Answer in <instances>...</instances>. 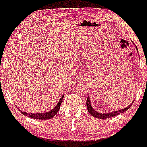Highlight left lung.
Masks as SVG:
<instances>
[{
  "label": "left lung",
  "instance_id": "left-lung-1",
  "mask_svg": "<svg viewBox=\"0 0 147 147\" xmlns=\"http://www.w3.org/2000/svg\"><path fill=\"white\" fill-rule=\"evenodd\" d=\"M136 48H137V47L136 46ZM134 101L129 105V106L126 107V108H124V109L118 110V111L109 112V113H100V112H97L96 110L93 109V107H92V106H91V104H90L89 97L88 96L87 100H86V106H87V110H88V112H89V113L92 116H93V117H95V118H98V119H108V118H110L112 117H115V116L119 115V114L123 113V112H126L127 110L130 108V106H131V105H132V104H133Z\"/></svg>",
  "mask_w": 147,
  "mask_h": 147
}]
</instances>
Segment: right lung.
I'll return each instance as SVG.
<instances>
[{
    "label": "right lung",
    "mask_w": 147,
    "mask_h": 147,
    "mask_svg": "<svg viewBox=\"0 0 147 147\" xmlns=\"http://www.w3.org/2000/svg\"><path fill=\"white\" fill-rule=\"evenodd\" d=\"M63 97L64 95H63L61 97V98L60 99V100L58 104H57L53 109L50 110V111L48 112H45V113H26V112H22V110H20V111L21 112L22 114H23L24 115L26 116V117L32 118V119H40V120H48V119H50L52 118H53L54 116L57 114V112H59V110L60 109V106H61V103H62Z\"/></svg>",
    "instance_id": "add662e5"
}]
</instances>
